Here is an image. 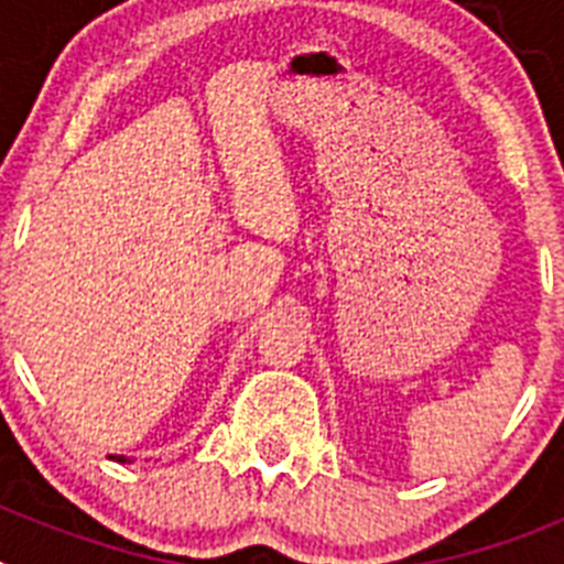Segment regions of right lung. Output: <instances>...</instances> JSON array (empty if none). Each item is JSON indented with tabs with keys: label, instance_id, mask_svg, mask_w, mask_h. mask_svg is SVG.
<instances>
[{
	"label": "right lung",
	"instance_id": "add662e5",
	"mask_svg": "<svg viewBox=\"0 0 564 564\" xmlns=\"http://www.w3.org/2000/svg\"><path fill=\"white\" fill-rule=\"evenodd\" d=\"M109 460H118V463H132V460H129V457H123V455H109Z\"/></svg>",
	"mask_w": 564,
	"mask_h": 564
}]
</instances>
